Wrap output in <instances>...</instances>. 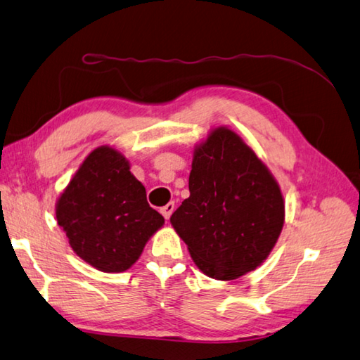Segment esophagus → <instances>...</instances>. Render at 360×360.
<instances>
[{"label":"esophagus","instance_id":"obj_1","mask_svg":"<svg viewBox=\"0 0 360 360\" xmlns=\"http://www.w3.org/2000/svg\"><path fill=\"white\" fill-rule=\"evenodd\" d=\"M173 210H174V202H168L167 205H164L162 209H160V213H162V217L165 219H170Z\"/></svg>","mask_w":360,"mask_h":360}]
</instances>
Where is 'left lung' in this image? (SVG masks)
I'll return each mask as SVG.
<instances>
[{
  "label": "left lung",
  "mask_w": 360,
  "mask_h": 360,
  "mask_svg": "<svg viewBox=\"0 0 360 360\" xmlns=\"http://www.w3.org/2000/svg\"><path fill=\"white\" fill-rule=\"evenodd\" d=\"M188 190L170 223L198 269L231 281L262 266L285 224V200L269 168L233 129L212 128L195 145Z\"/></svg>",
  "instance_id": "8db88e82"
}]
</instances>
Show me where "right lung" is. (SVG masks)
<instances>
[{
  "label": "right lung",
  "mask_w": 360,
  "mask_h": 360,
  "mask_svg": "<svg viewBox=\"0 0 360 360\" xmlns=\"http://www.w3.org/2000/svg\"><path fill=\"white\" fill-rule=\"evenodd\" d=\"M56 218L71 249L102 272H125L164 226L147 202L128 159L110 145L94 148L56 202Z\"/></svg>",
  "instance_id": "right-lung-1"
}]
</instances>
